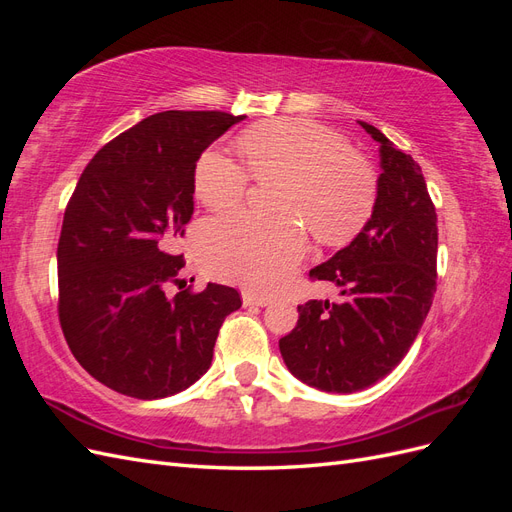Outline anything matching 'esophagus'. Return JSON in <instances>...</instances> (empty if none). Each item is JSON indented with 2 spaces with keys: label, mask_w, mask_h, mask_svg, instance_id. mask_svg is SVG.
<instances>
[{
  "label": "esophagus",
  "mask_w": 512,
  "mask_h": 512,
  "mask_svg": "<svg viewBox=\"0 0 512 512\" xmlns=\"http://www.w3.org/2000/svg\"><path fill=\"white\" fill-rule=\"evenodd\" d=\"M271 299L265 297V294H252V292H243V305L245 307H265L269 305Z\"/></svg>",
  "instance_id": "1"
}]
</instances>
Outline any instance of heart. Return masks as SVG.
Masks as SVG:
<instances>
[{
    "instance_id": "obj_1",
    "label": "heart",
    "mask_w": 512,
    "mask_h": 512,
    "mask_svg": "<svg viewBox=\"0 0 512 512\" xmlns=\"http://www.w3.org/2000/svg\"><path fill=\"white\" fill-rule=\"evenodd\" d=\"M245 166L258 181L280 179L277 220L237 213L211 222L200 235L203 267L226 282L269 292L280 286L307 252L300 223L324 243L354 237L376 203V175L344 138L305 119H273L239 136ZM250 176L220 149L196 162L194 190L209 209L228 211L243 203ZM302 221L299 223L298 220Z\"/></svg>"
}]
</instances>
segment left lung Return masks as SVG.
I'll use <instances>...</instances> for the list:
<instances>
[{"mask_svg": "<svg viewBox=\"0 0 512 512\" xmlns=\"http://www.w3.org/2000/svg\"><path fill=\"white\" fill-rule=\"evenodd\" d=\"M361 126L380 143L374 211L350 245L309 271L342 299L299 305L297 327L280 339L290 374L327 393L363 391L391 374L423 327L438 277V218L421 166Z\"/></svg>", "mask_w": 512, "mask_h": 512, "instance_id": "obj_1", "label": "left lung"}]
</instances>
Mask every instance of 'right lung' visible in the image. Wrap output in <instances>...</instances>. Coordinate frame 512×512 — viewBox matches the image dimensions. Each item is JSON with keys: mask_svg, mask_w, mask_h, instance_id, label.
I'll list each match as a JSON object with an SVG mask.
<instances>
[{"mask_svg": "<svg viewBox=\"0 0 512 512\" xmlns=\"http://www.w3.org/2000/svg\"><path fill=\"white\" fill-rule=\"evenodd\" d=\"M245 115L164 111L106 143L76 183L57 245L59 322L74 359L121 395L160 399L205 374L235 288L183 284L175 241L194 213L196 162Z\"/></svg>", "mask_w": 512, "mask_h": 512, "instance_id": "1", "label": "right lung"}]
</instances>
